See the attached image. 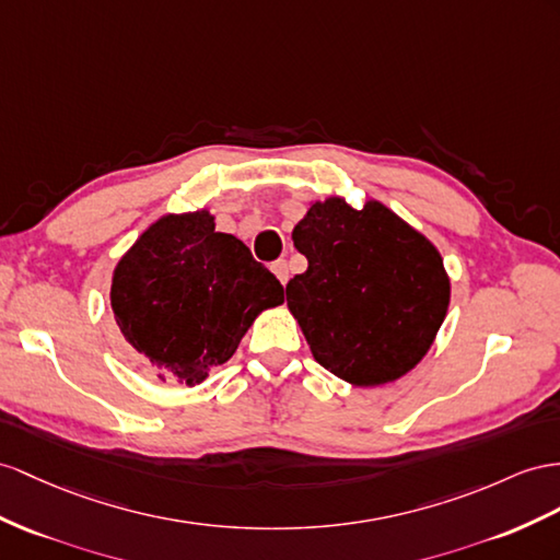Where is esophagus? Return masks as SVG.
Instances as JSON below:
<instances>
[{
    "label": "esophagus",
    "mask_w": 560,
    "mask_h": 560,
    "mask_svg": "<svg viewBox=\"0 0 560 560\" xmlns=\"http://www.w3.org/2000/svg\"><path fill=\"white\" fill-rule=\"evenodd\" d=\"M271 271H275L277 279L285 285V281H289V265H285V260H277L275 265H271Z\"/></svg>",
    "instance_id": "1"
}]
</instances>
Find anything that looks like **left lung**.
<instances>
[{"label": "left lung", "instance_id": "8db88e82", "mask_svg": "<svg viewBox=\"0 0 560 560\" xmlns=\"http://www.w3.org/2000/svg\"><path fill=\"white\" fill-rule=\"evenodd\" d=\"M307 269L285 303L324 369L360 388L393 383L417 366L450 307V277L421 232L366 200L312 203L293 229Z\"/></svg>", "mask_w": 560, "mask_h": 560}]
</instances>
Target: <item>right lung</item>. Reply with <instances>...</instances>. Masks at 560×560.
Masks as SVG:
<instances>
[{
    "label": "right lung",
    "mask_w": 560,
    "mask_h": 560,
    "mask_svg": "<svg viewBox=\"0 0 560 560\" xmlns=\"http://www.w3.org/2000/svg\"><path fill=\"white\" fill-rule=\"evenodd\" d=\"M283 285L248 246L214 232L208 210L163 214L113 271L110 307L139 362L163 383L196 385L238 348Z\"/></svg>",
    "instance_id": "obj_1"
}]
</instances>
